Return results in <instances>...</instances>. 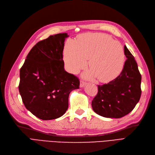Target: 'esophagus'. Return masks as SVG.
Instances as JSON below:
<instances>
[{
  "instance_id": "1",
  "label": "esophagus",
  "mask_w": 155,
  "mask_h": 155,
  "mask_svg": "<svg viewBox=\"0 0 155 155\" xmlns=\"http://www.w3.org/2000/svg\"><path fill=\"white\" fill-rule=\"evenodd\" d=\"M86 84H87V83L85 81H81V84H80V86H81V88H82V87H83V86H84Z\"/></svg>"
}]
</instances>
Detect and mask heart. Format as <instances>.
Here are the masks:
<instances>
[{
	"label": "heart",
	"instance_id": "obj_1",
	"mask_svg": "<svg viewBox=\"0 0 155 155\" xmlns=\"http://www.w3.org/2000/svg\"><path fill=\"white\" fill-rule=\"evenodd\" d=\"M63 59L67 70L76 73L86 65L91 70L88 75H95L100 82L113 80L120 74L124 63L122 45L107 35L86 33L77 41L67 40L63 50Z\"/></svg>",
	"mask_w": 155,
	"mask_h": 155
}]
</instances>
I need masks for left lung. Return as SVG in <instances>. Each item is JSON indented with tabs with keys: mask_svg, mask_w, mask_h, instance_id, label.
I'll return each mask as SVG.
<instances>
[{
	"mask_svg": "<svg viewBox=\"0 0 155 155\" xmlns=\"http://www.w3.org/2000/svg\"><path fill=\"white\" fill-rule=\"evenodd\" d=\"M127 58L120 74L107 84L97 86L92 109L106 118H121L129 114L140 100L141 75L134 55L124 46Z\"/></svg>",
	"mask_w": 155,
	"mask_h": 155,
	"instance_id": "obj_1",
	"label": "left lung"
}]
</instances>
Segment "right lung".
I'll use <instances>...</instances> for the list:
<instances>
[{
    "instance_id": "obj_1",
    "label": "right lung",
    "mask_w": 155,
    "mask_h": 155,
    "mask_svg": "<svg viewBox=\"0 0 155 155\" xmlns=\"http://www.w3.org/2000/svg\"><path fill=\"white\" fill-rule=\"evenodd\" d=\"M67 33H59L38 42L20 69L19 91L27 110L42 120L58 118L69 107L71 91L80 81L64 69L63 50Z\"/></svg>"
}]
</instances>
